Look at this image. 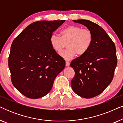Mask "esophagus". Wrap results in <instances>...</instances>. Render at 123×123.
<instances>
[{
    "label": "esophagus",
    "instance_id": "1",
    "mask_svg": "<svg viewBox=\"0 0 123 123\" xmlns=\"http://www.w3.org/2000/svg\"><path fill=\"white\" fill-rule=\"evenodd\" d=\"M65 65H66L67 67H69L70 65V63L68 61H66L65 62Z\"/></svg>",
    "mask_w": 123,
    "mask_h": 123
}]
</instances>
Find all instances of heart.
<instances>
[{"mask_svg": "<svg viewBox=\"0 0 123 123\" xmlns=\"http://www.w3.org/2000/svg\"><path fill=\"white\" fill-rule=\"evenodd\" d=\"M93 33L87 28L80 26H69L61 31V36L53 33L49 41L53 49L59 53L67 43L68 49L60 53L66 60H70L76 56L83 55L89 50L93 42Z\"/></svg>", "mask_w": 123, "mask_h": 123, "instance_id": "obj_1", "label": "heart"}]
</instances>
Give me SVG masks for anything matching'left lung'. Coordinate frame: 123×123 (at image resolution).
Listing matches in <instances>:
<instances>
[{
    "mask_svg": "<svg viewBox=\"0 0 123 123\" xmlns=\"http://www.w3.org/2000/svg\"><path fill=\"white\" fill-rule=\"evenodd\" d=\"M86 26L93 33V42L85 54L70 63L75 75L71 86L77 95L86 98L100 95L113 79L117 65L115 45L102 27L86 19L73 20Z\"/></svg>",
    "mask_w": 123,
    "mask_h": 123,
    "instance_id": "1",
    "label": "left lung"
}]
</instances>
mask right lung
<instances>
[{
    "label": "right lung",
    "mask_w": 123,
    "mask_h": 123,
    "mask_svg": "<svg viewBox=\"0 0 123 123\" xmlns=\"http://www.w3.org/2000/svg\"><path fill=\"white\" fill-rule=\"evenodd\" d=\"M65 21L35 22L13 40L8 59L11 80L25 96L36 99L47 95L64 68L65 60L53 49L49 38Z\"/></svg>",
    "instance_id": "add662e5"
}]
</instances>
